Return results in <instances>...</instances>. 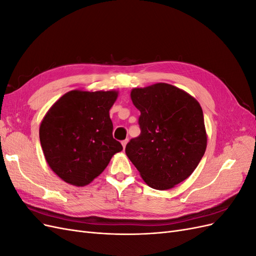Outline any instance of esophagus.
Returning <instances> with one entry per match:
<instances>
[{
    "label": "esophagus",
    "instance_id": "34e87169",
    "mask_svg": "<svg viewBox=\"0 0 256 256\" xmlns=\"http://www.w3.org/2000/svg\"><path fill=\"white\" fill-rule=\"evenodd\" d=\"M127 143H128V140H124V141H122V147H124V150H125V147H126Z\"/></svg>",
    "mask_w": 256,
    "mask_h": 256
}]
</instances>
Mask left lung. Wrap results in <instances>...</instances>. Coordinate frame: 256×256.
<instances>
[{
    "label": "left lung",
    "instance_id": "8db88e82",
    "mask_svg": "<svg viewBox=\"0 0 256 256\" xmlns=\"http://www.w3.org/2000/svg\"><path fill=\"white\" fill-rule=\"evenodd\" d=\"M130 96L141 112V134L126 145V154L150 187L171 189L187 180L205 154L202 108L188 92L166 83L134 88Z\"/></svg>",
    "mask_w": 256,
    "mask_h": 256
}]
</instances>
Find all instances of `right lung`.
<instances>
[{
	"instance_id": "add662e5",
	"label": "right lung",
	"mask_w": 256,
	"mask_h": 256,
	"mask_svg": "<svg viewBox=\"0 0 256 256\" xmlns=\"http://www.w3.org/2000/svg\"><path fill=\"white\" fill-rule=\"evenodd\" d=\"M115 90L66 92L40 124V138L49 166L64 182L83 187L104 172L122 150L113 138L109 111Z\"/></svg>"
}]
</instances>
